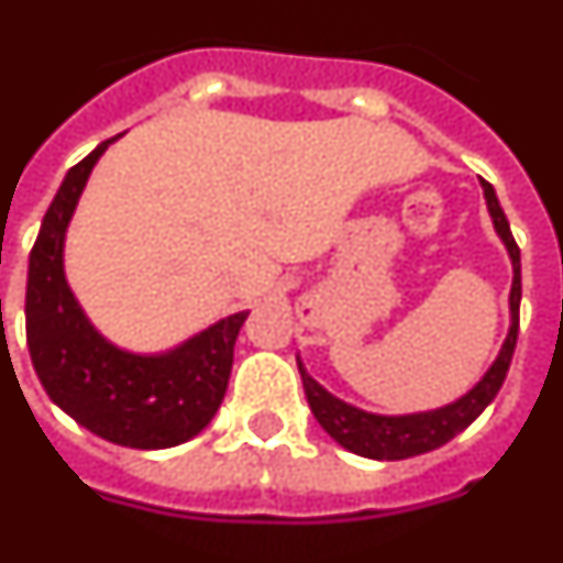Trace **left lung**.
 I'll list each match as a JSON object with an SVG mask.
<instances>
[{
	"mask_svg": "<svg viewBox=\"0 0 563 563\" xmlns=\"http://www.w3.org/2000/svg\"><path fill=\"white\" fill-rule=\"evenodd\" d=\"M484 183L486 206H489V214L495 220V229H498L500 240L507 243L509 257H512V295H509V309H512V325H509L507 343L500 349L498 361L493 363V369L486 372L484 380H481L470 395H464L455 404L443 406V409H434V412L423 415H404V418H384V415H369L354 409V406L343 404V400L332 398L323 386H318L306 375V369L297 363L300 377H303L306 400L311 406V415L318 418L320 427L332 434L334 441L343 446V450L354 452V455L375 457V461H404V457L423 455V452H432L438 446H443L446 441H452L457 432H464L472 420L484 412L486 406L493 404V398L498 395V389L504 386V377L509 372V363H512L515 343H518V314H521V249L515 243L512 229H509V220L500 209L498 197H495V188Z\"/></svg>",
	"mask_w": 563,
	"mask_h": 563,
	"instance_id": "left-lung-1",
	"label": "left lung"
}]
</instances>
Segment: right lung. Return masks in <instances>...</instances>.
<instances>
[{
    "instance_id": "1",
    "label": "right lung",
    "mask_w": 563,
    "mask_h": 563,
    "mask_svg": "<svg viewBox=\"0 0 563 563\" xmlns=\"http://www.w3.org/2000/svg\"><path fill=\"white\" fill-rule=\"evenodd\" d=\"M108 143L65 174L45 211L27 263V352L48 398L88 432L131 450H168L209 427L223 404L234 340L249 311L159 357L120 352L93 332L65 283L63 240L85 179Z\"/></svg>"
}]
</instances>
